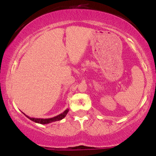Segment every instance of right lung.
<instances>
[{"label": "right lung", "instance_id": "1", "mask_svg": "<svg viewBox=\"0 0 156 156\" xmlns=\"http://www.w3.org/2000/svg\"><path fill=\"white\" fill-rule=\"evenodd\" d=\"M68 112H69V108H67L64 112H62V114H58V115L55 116V117H51V118H48V119H42V118H34V117H28V115L25 114L24 115L26 116V117H28V119H31V121L34 122L39 123V124H42V125H45V124H49V123L53 122H55V121H59L61 119H62L63 118L66 117V115L67 114Z\"/></svg>", "mask_w": 156, "mask_h": 156}]
</instances>
